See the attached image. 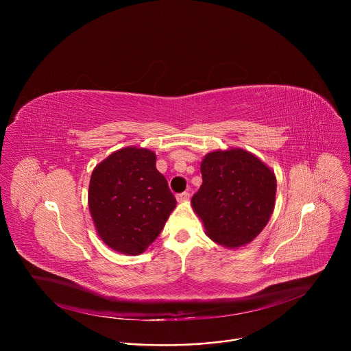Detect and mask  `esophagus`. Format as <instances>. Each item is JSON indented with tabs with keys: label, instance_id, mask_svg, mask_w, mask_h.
Listing matches in <instances>:
<instances>
[{
	"label": "esophagus",
	"instance_id": "obj_1",
	"mask_svg": "<svg viewBox=\"0 0 351 351\" xmlns=\"http://www.w3.org/2000/svg\"><path fill=\"white\" fill-rule=\"evenodd\" d=\"M189 197H190V193H189V191H183V193L176 194V199H178V202H186V199H189Z\"/></svg>",
	"mask_w": 351,
	"mask_h": 351
}]
</instances>
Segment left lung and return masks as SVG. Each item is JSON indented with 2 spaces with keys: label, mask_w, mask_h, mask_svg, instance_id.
<instances>
[{
  "label": "left lung",
  "mask_w": 351,
  "mask_h": 351,
  "mask_svg": "<svg viewBox=\"0 0 351 351\" xmlns=\"http://www.w3.org/2000/svg\"><path fill=\"white\" fill-rule=\"evenodd\" d=\"M202 176L191 206L207 236L225 247H240L257 237L274 211V172L252 153L232 148L207 154Z\"/></svg>",
  "instance_id": "8db88e82"
}]
</instances>
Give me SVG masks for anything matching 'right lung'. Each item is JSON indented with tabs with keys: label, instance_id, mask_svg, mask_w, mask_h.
Returning <instances> with one entry per match:
<instances>
[{
	"label": "right lung",
	"instance_id": "1",
	"mask_svg": "<svg viewBox=\"0 0 351 351\" xmlns=\"http://www.w3.org/2000/svg\"><path fill=\"white\" fill-rule=\"evenodd\" d=\"M175 207L176 198L149 149L122 148L91 173V218L98 236L115 252L143 253L158 237Z\"/></svg>",
	"mask_w": 351,
	"mask_h": 351
}]
</instances>
